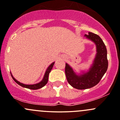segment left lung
Segmentation results:
<instances>
[{
    "label": "left lung",
    "mask_w": 120,
    "mask_h": 120,
    "mask_svg": "<svg viewBox=\"0 0 120 120\" xmlns=\"http://www.w3.org/2000/svg\"><path fill=\"white\" fill-rule=\"evenodd\" d=\"M88 34L85 36L95 42L97 48V54L95 61L89 72L78 76L67 63L65 67V73L68 82L73 88L78 89H88L96 85L101 80L108 68L107 49L105 43L97 34L92 32Z\"/></svg>",
    "instance_id": "left-lung-1"
}]
</instances>
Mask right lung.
I'll list each match as a JSON object with an SVG mask.
<instances>
[{"instance_id":"obj_1","label":"right lung","mask_w":120,"mask_h":120,"mask_svg":"<svg viewBox=\"0 0 120 120\" xmlns=\"http://www.w3.org/2000/svg\"><path fill=\"white\" fill-rule=\"evenodd\" d=\"M54 63H52L50 65V66H49V67L48 68V69H47L46 71L45 74V75H44V77H43V79H42V81L41 82H40L39 83H37V84H34V85H25V84H23L22 83H20V82L17 81L16 80V79H15V78H14V77L12 76V75L11 74V75L12 78H13V79H14V81L17 84H19V85L21 86L22 87H24V88H28V89H34V90H35V89H39V88H42L43 86H44L47 83H48V77H49V73H50V71H51V70L53 68V65H54Z\"/></svg>"}]
</instances>
